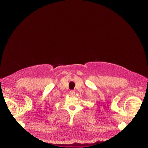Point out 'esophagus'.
<instances>
[{"label":"esophagus","mask_w":148,"mask_h":148,"mask_svg":"<svg viewBox=\"0 0 148 148\" xmlns=\"http://www.w3.org/2000/svg\"><path fill=\"white\" fill-rule=\"evenodd\" d=\"M70 92H71V95H74L75 94V91L74 90H71Z\"/></svg>","instance_id":"1"}]
</instances>
